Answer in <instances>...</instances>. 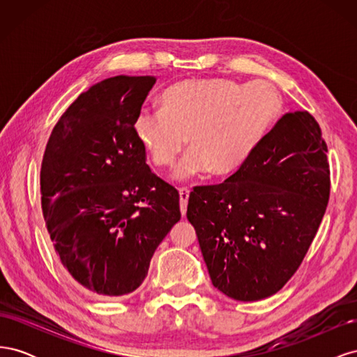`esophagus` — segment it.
<instances>
[{"label":"esophagus","mask_w":357,"mask_h":357,"mask_svg":"<svg viewBox=\"0 0 357 357\" xmlns=\"http://www.w3.org/2000/svg\"><path fill=\"white\" fill-rule=\"evenodd\" d=\"M189 193H190V190H189L188 188H180V189H178V195H180V211H181L183 215H186Z\"/></svg>","instance_id":"1"}]
</instances>
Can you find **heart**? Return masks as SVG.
I'll return each mask as SVG.
<instances>
[{"mask_svg": "<svg viewBox=\"0 0 357 357\" xmlns=\"http://www.w3.org/2000/svg\"><path fill=\"white\" fill-rule=\"evenodd\" d=\"M160 109L139 110L134 121L138 143L158 167H171L188 181L210 172L225 176L240 169L277 122L283 101L266 82L243 86L231 79H190L162 92Z\"/></svg>", "mask_w": 357, "mask_h": 357, "instance_id": "heart-1", "label": "heart"}]
</instances>
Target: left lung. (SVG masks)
<instances>
[{
	"label": "left lung",
	"mask_w": 357,
	"mask_h": 357,
	"mask_svg": "<svg viewBox=\"0 0 357 357\" xmlns=\"http://www.w3.org/2000/svg\"><path fill=\"white\" fill-rule=\"evenodd\" d=\"M326 153L316 119L287 113L232 176L190 192L188 219L222 294L259 301L295 274L329 201Z\"/></svg>",
	"instance_id": "obj_1"
}]
</instances>
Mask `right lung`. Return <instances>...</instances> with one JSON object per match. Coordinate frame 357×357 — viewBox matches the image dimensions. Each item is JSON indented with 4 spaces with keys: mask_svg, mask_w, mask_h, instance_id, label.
Wrapping results in <instances>:
<instances>
[{
    "mask_svg": "<svg viewBox=\"0 0 357 357\" xmlns=\"http://www.w3.org/2000/svg\"><path fill=\"white\" fill-rule=\"evenodd\" d=\"M153 75H114L82 92L43 156L41 207L63 268L101 298L132 294L180 218L178 192L155 176L134 121Z\"/></svg>",
    "mask_w": 357,
    "mask_h": 357,
    "instance_id": "1",
    "label": "right lung"
}]
</instances>
